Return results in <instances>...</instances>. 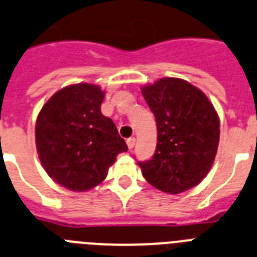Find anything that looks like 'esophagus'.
Segmentation results:
<instances>
[{
    "label": "esophagus",
    "mask_w": 257,
    "mask_h": 257,
    "mask_svg": "<svg viewBox=\"0 0 257 257\" xmlns=\"http://www.w3.org/2000/svg\"><path fill=\"white\" fill-rule=\"evenodd\" d=\"M126 145H128V149L132 150L134 147V145H136V138L134 137H129L128 140H126Z\"/></svg>",
    "instance_id": "obj_1"
}]
</instances>
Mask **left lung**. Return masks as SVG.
Here are the masks:
<instances>
[{"mask_svg":"<svg viewBox=\"0 0 257 257\" xmlns=\"http://www.w3.org/2000/svg\"><path fill=\"white\" fill-rule=\"evenodd\" d=\"M154 112L157 145L150 160L140 161L151 186L180 193L206 177L219 145V117L205 94L188 82L164 78L142 88Z\"/></svg>","mask_w":257,"mask_h":257,"instance_id":"1","label":"left lung"}]
</instances>
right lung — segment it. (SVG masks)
Instances as JSON below:
<instances>
[{"mask_svg":"<svg viewBox=\"0 0 257 257\" xmlns=\"http://www.w3.org/2000/svg\"><path fill=\"white\" fill-rule=\"evenodd\" d=\"M103 96L97 85H69L51 97L37 119L39 160L56 183L71 191L100 184L115 157L128 150L114 121L101 112Z\"/></svg>","mask_w":257,"mask_h":257,"instance_id":"right-lung-1","label":"right lung"}]
</instances>
